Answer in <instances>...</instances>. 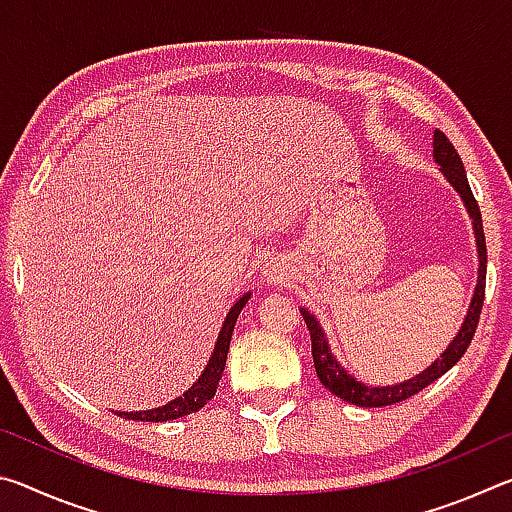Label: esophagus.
<instances>
[{
  "label": "esophagus",
  "instance_id": "34e87169",
  "mask_svg": "<svg viewBox=\"0 0 512 512\" xmlns=\"http://www.w3.org/2000/svg\"><path fill=\"white\" fill-rule=\"evenodd\" d=\"M264 280L268 284H284L289 282V268L282 259H271V262L264 264Z\"/></svg>",
  "mask_w": 512,
  "mask_h": 512
}]
</instances>
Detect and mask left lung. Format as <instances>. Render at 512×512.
I'll return each instance as SVG.
<instances>
[{"instance_id": "1", "label": "left lung", "mask_w": 512, "mask_h": 512, "mask_svg": "<svg viewBox=\"0 0 512 512\" xmlns=\"http://www.w3.org/2000/svg\"><path fill=\"white\" fill-rule=\"evenodd\" d=\"M433 160H436V164L440 167V173L447 178V183L456 189L458 196H461L465 210H467V214H470L474 239H476V255H479V271H476L479 275H476V287L472 293L470 307H467V314L461 323V329H458V334L452 341H449L447 350L440 354V357L433 361L429 368H424L420 375L404 379V381H400V384H393V386L363 384V381L350 375V370H345L339 363V359L334 357L332 345H329V341H327V334L323 332V327H320V320L311 314L309 309L300 307V314H302V318H305L309 334H311V354H314V366H316V375L320 379V384H323L329 393L341 397V400L357 404V406H366V409H375V406H388V404L409 400L411 395L420 393L422 388H427L438 377H443L445 372L463 357L465 350L470 348L474 329H476V325H479L483 296H485V264H488V255H485L481 212H479V205H476V201H474L470 183H467V173H465L461 158H458V153L452 146V142H449L445 133H440V131H433Z\"/></svg>"}]
</instances>
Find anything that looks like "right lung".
Returning <instances> with one entry per match:
<instances>
[{"label": "right lung", "mask_w": 512, "mask_h": 512, "mask_svg": "<svg viewBox=\"0 0 512 512\" xmlns=\"http://www.w3.org/2000/svg\"><path fill=\"white\" fill-rule=\"evenodd\" d=\"M250 300V293H244L235 305L230 307L228 316L223 320V327L219 336H216V343H214V350H212V357L207 361L205 370L201 372V377H198L192 386L187 388V391L176 397V400L167 402L164 406H158V409H149V411H115L121 418H128V420H140V422H167V420H176V418H183V415L194 413L198 409H203L207 404V400H212L216 388H219V379L223 375V368H225V359H228V350H230V339H232V329H235L237 318L241 314V309L246 307V302Z\"/></svg>", "instance_id": "add662e5"}]
</instances>
